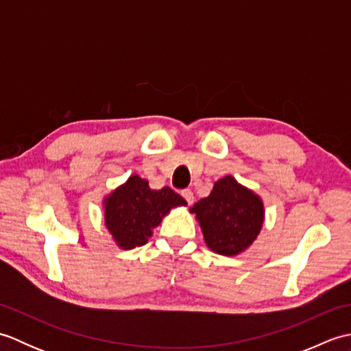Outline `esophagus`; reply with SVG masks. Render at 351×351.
I'll return each instance as SVG.
<instances>
[{
	"label": "esophagus",
	"mask_w": 351,
	"mask_h": 351,
	"mask_svg": "<svg viewBox=\"0 0 351 351\" xmlns=\"http://www.w3.org/2000/svg\"><path fill=\"white\" fill-rule=\"evenodd\" d=\"M181 195H182V197H184L185 200H187V204H189V205H191L193 202H195V196H193L191 190H182Z\"/></svg>",
	"instance_id": "1"
}]
</instances>
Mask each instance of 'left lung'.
<instances>
[{"label":"left lung","instance_id":"obj_1","mask_svg":"<svg viewBox=\"0 0 351 351\" xmlns=\"http://www.w3.org/2000/svg\"><path fill=\"white\" fill-rule=\"evenodd\" d=\"M190 213L196 214L208 247L225 256L252 245L265 214L263 199L230 175L214 182L210 196L193 205Z\"/></svg>","mask_w":351,"mask_h":351}]
</instances>
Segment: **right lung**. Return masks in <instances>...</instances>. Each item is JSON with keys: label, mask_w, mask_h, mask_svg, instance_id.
<instances>
[{"label": "right lung", "mask_w": 351, "mask_h": 351, "mask_svg": "<svg viewBox=\"0 0 351 351\" xmlns=\"http://www.w3.org/2000/svg\"><path fill=\"white\" fill-rule=\"evenodd\" d=\"M185 205V199L171 189L152 190L146 180L132 175L104 199V217L116 244L130 250L147 243L171 208Z\"/></svg>", "instance_id": "obj_1"}]
</instances>
